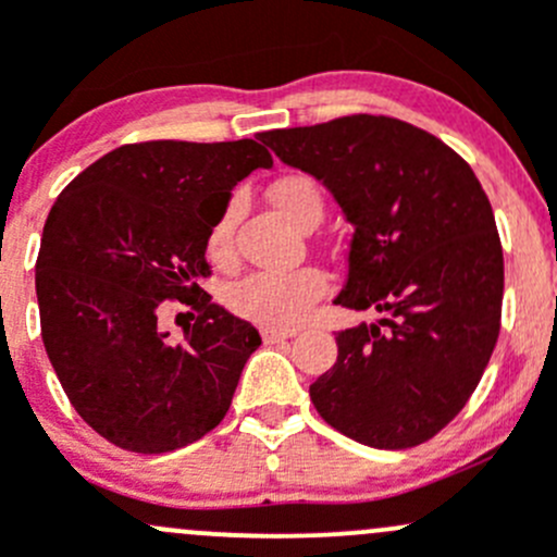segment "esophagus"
<instances>
[{"mask_svg": "<svg viewBox=\"0 0 557 557\" xmlns=\"http://www.w3.org/2000/svg\"><path fill=\"white\" fill-rule=\"evenodd\" d=\"M299 334V329H283V325H263L261 329V336L267 345H274V342H283V339H290V336Z\"/></svg>", "mask_w": 557, "mask_h": 557, "instance_id": "1", "label": "esophagus"}]
</instances>
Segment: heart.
Instances as JSON below:
<instances>
[{"instance_id":"obj_1","label":"heart","mask_w":557,"mask_h":557,"mask_svg":"<svg viewBox=\"0 0 557 557\" xmlns=\"http://www.w3.org/2000/svg\"><path fill=\"white\" fill-rule=\"evenodd\" d=\"M269 199L288 223H299L310 210L323 212L318 185L305 174H288L269 188ZM207 256L215 263L234 258V207H228L207 234ZM329 290V277L314 267L288 272H252L228 285L226 305L239 318L267 325H296L310 314L314 301Z\"/></svg>"}]
</instances>
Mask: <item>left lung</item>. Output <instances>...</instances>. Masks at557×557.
I'll return each mask as SVG.
<instances>
[{"instance_id":"1","label":"left lung","mask_w":557,"mask_h":557,"mask_svg":"<svg viewBox=\"0 0 557 557\" xmlns=\"http://www.w3.org/2000/svg\"><path fill=\"white\" fill-rule=\"evenodd\" d=\"M261 143L320 180L352 226L334 305L380 312L336 334L314 409L361 445H423L466 407L502 329L504 252L480 180L434 134L385 115L274 128Z\"/></svg>"}]
</instances>
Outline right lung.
<instances>
[{"mask_svg":"<svg viewBox=\"0 0 557 557\" xmlns=\"http://www.w3.org/2000/svg\"><path fill=\"white\" fill-rule=\"evenodd\" d=\"M272 156L256 139L123 145L77 174L42 228V342L72 407L107 442L159 455L226 418L261 336L199 288L207 234L232 190ZM166 298L194 304L180 341Z\"/></svg>","mask_w":557,"mask_h":557,"instance_id":"obj_1","label":"right lung"}]
</instances>
